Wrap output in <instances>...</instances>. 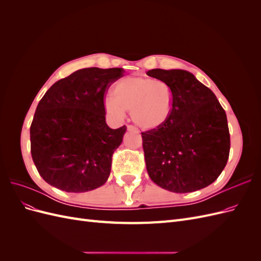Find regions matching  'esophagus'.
<instances>
[{"label":"esophagus","instance_id":"obj_1","mask_svg":"<svg viewBox=\"0 0 261 261\" xmlns=\"http://www.w3.org/2000/svg\"><path fill=\"white\" fill-rule=\"evenodd\" d=\"M127 129L130 130V132H138V129L135 127V126H133V125H127Z\"/></svg>","mask_w":261,"mask_h":261}]
</instances>
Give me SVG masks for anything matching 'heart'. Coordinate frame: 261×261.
Wrapping results in <instances>:
<instances>
[{"mask_svg": "<svg viewBox=\"0 0 261 261\" xmlns=\"http://www.w3.org/2000/svg\"><path fill=\"white\" fill-rule=\"evenodd\" d=\"M170 87L152 78L128 76L118 82L113 98L106 101L107 111L122 117L129 111L132 120L144 129H156L169 121L173 110Z\"/></svg>", "mask_w": 261, "mask_h": 261, "instance_id": "1", "label": "heart"}]
</instances>
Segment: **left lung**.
<instances>
[{
  "instance_id": "obj_1",
  "label": "left lung",
  "mask_w": 261,
  "mask_h": 261,
  "mask_svg": "<svg viewBox=\"0 0 261 261\" xmlns=\"http://www.w3.org/2000/svg\"><path fill=\"white\" fill-rule=\"evenodd\" d=\"M167 84L173 110L161 127L141 133L146 168L156 185L173 193H191L212 184L230 154V132L216 94L181 69L149 70Z\"/></svg>"
}]
</instances>
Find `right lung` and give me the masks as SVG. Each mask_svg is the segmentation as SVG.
Returning a JSON list of instances; mask_svg holds the SVG:
<instances>
[{"label": "right lung", "instance_id": "add662e5", "mask_svg": "<svg viewBox=\"0 0 261 261\" xmlns=\"http://www.w3.org/2000/svg\"><path fill=\"white\" fill-rule=\"evenodd\" d=\"M123 68L78 69L45 92L30 126V151L46 183L67 193L103 185L126 126L110 128L105 97Z\"/></svg>", "mask_w": 261, "mask_h": 261}]
</instances>
